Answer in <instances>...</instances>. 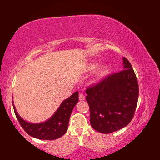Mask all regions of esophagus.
<instances>
[{
    "label": "esophagus",
    "instance_id": "1",
    "mask_svg": "<svg viewBox=\"0 0 160 160\" xmlns=\"http://www.w3.org/2000/svg\"><path fill=\"white\" fill-rule=\"evenodd\" d=\"M85 95H84L83 94L80 93V94H79V99L80 100V101H82V100H85Z\"/></svg>",
    "mask_w": 160,
    "mask_h": 160
}]
</instances>
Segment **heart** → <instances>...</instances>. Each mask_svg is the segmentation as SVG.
<instances>
[{"mask_svg": "<svg viewBox=\"0 0 160 160\" xmlns=\"http://www.w3.org/2000/svg\"><path fill=\"white\" fill-rule=\"evenodd\" d=\"M90 67L91 69L95 68L96 64H92V65H90ZM105 70H106V66H101V68H99V74L104 73Z\"/></svg>", "mask_w": 160, "mask_h": 160, "instance_id": "heart-1", "label": "heart"}]
</instances>
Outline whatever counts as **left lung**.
<instances>
[{
    "label": "left lung",
    "mask_w": 160,
    "mask_h": 160,
    "mask_svg": "<svg viewBox=\"0 0 160 160\" xmlns=\"http://www.w3.org/2000/svg\"><path fill=\"white\" fill-rule=\"evenodd\" d=\"M123 70L109 75L85 91L91 126L102 133H110L128 125L136 109L138 80L128 59L123 57Z\"/></svg>",
    "instance_id": "1"
}]
</instances>
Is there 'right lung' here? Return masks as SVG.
I'll return each mask as SVG.
<instances>
[{
  "label": "right lung",
  "mask_w": 160,
  "mask_h": 160,
  "mask_svg": "<svg viewBox=\"0 0 160 160\" xmlns=\"http://www.w3.org/2000/svg\"><path fill=\"white\" fill-rule=\"evenodd\" d=\"M78 91L65 99L51 117L44 122L34 123L24 120L16 111L12 102L13 108L19 123L30 136L40 140H56L66 133L68 127L69 119L72 111L78 102Z\"/></svg>",
  "instance_id": "add662e5"
}]
</instances>
